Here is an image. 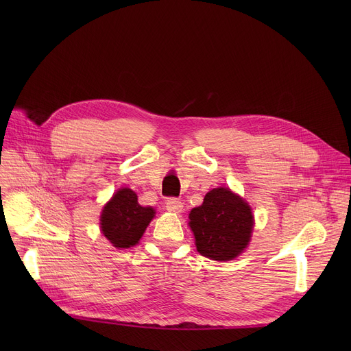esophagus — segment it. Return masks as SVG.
I'll return each mask as SVG.
<instances>
[{
    "label": "esophagus",
    "mask_w": 351,
    "mask_h": 351,
    "mask_svg": "<svg viewBox=\"0 0 351 351\" xmlns=\"http://www.w3.org/2000/svg\"><path fill=\"white\" fill-rule=\"evenodd\" d=\"M165 206H167V210H168V211L175 213V214H179V213L183 211V203H182V199H180V198H176V197H169V198L167 199Z\"/></svg>",
    "instance_id": "obj_1"
}]
</instances>
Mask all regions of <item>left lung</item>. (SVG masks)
Listing matches in <instances>:
<instances>
[{
    "mask_svg": "<svg viewBox=\"0 0 351 351\" xmlns=\"http://www.w3.org/2000/svg\"><path fill=\"white\" fill-rule=\"evenodd\" d=\"M189 225L197 252L215 261H229L247 247L253 230L248 204L228 187L213 189L204 203L190 211Z\"/></svg>",
    "mask_w": 351,
    "mask_h": 351,
    "instance_id": "left-lung-1",
    "label": "left lung"
}]
</instances>
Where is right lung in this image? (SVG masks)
<instances>
[{
    "label": "right lung",
    "instance_id": "add662e5",
    "mask_svg": "<svg viewBox=\"0 0 351 351\" xmlns=\"http://www.w3.org/2000/svg\"><path fill=\"white\" fill-rule=\"evenodd\" d=\"M154 214L152 207L137 203L133 190L121 189L103 210L101 230L114 247L128 248L138 243Z\"/></svg>",
    "mask_w": 351,
    "mask_h": 351
}]
</instances>
